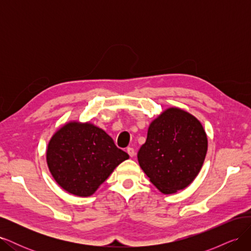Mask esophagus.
<instances>
[{
    "label": "esophagus",
    "instance_id": "1",
    "mask_svg": "<svg viewBox=\"0 0 251 251\" xmlns=\"http://www.w3.org/2000/svg\"><path fill=\"white\" fill-rule=\"evenodd\" d=\"M126 151H127V154L130 155V157H134L135 156V150L133 148H127Z\"/></svg>",
    "mask_w": 251,
    "mask_h": 251
}]
</instances>
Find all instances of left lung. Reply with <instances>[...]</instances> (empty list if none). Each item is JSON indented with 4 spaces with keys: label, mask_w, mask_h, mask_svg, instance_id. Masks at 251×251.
Here are the masks:
<instances>
[{
    "label": "left lung",
    "mask_w": 251,
    "mask_h": 251,
    "mask_svg": "<svg viewBox=\"0 0 251 251\" xmlns=\"http://www.w3.org/2000/svg\"><path fill=\"white\" fill-rule=\"evenodd\" d=\"M206 151L207 136L200 121L170 108L151 123L137 157L151 183L163 194H174L198 176Z\"/></svg>",
    "instance_id": "1"
}]
</instances>
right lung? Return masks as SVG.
<instances>
[{"label":"right lung","instance_id":"1","mask_svg":"<svg viewBox=\"0 0 251 251\" xmlns=\"http://www.w3.org/2000/svg\"><path fill=\"white\" fill-rule=\"evenodd\" d=\"M128 155L118 149L101 128L70 121L52 136L47 164L52 177L66 192L78 197L93 195Z\"/></svg>","mask_w":251,"mask_h":251}]
</instances>
